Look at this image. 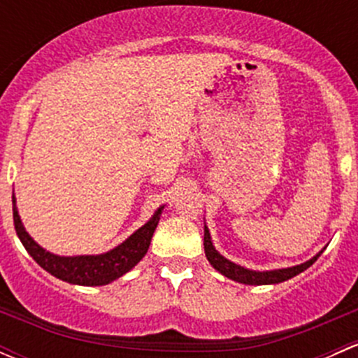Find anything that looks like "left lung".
Masks as SVG:
<instances>
[{"label":"left lung","mask_w":358,"mask_h":358,"mask_svg":"<svg viewBox=\"0 0 358 358\" xmlns=\"http://www.w3.org/2000/svg\"><path fill=\"white\" fill-rule=\"evenodd\" d=\"M204 252L208 262L211 263L213 268L218 270L222 275L229 277V279L236 280V282L241 284H249V286H265V284H279L284 282V280L291 279V277L298 275V273L305 272L310 265L317 262L319 255L313 256L308 262L301 263V265L289 266V268H279V270H266V272H256V270H248L244 266L237 265V263L230 262V259L223 258L218 251H216L215 246L211 243V236H209L208 227H204Z\"/></svg>","instance_id":"1"}]
</instances>
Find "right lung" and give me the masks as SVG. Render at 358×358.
Masks as SVG:
<instances>
[{"mask_svg": "<svg viewBox=\"0 0 358 358\" xmlns=\"http://www.w3.org/2000/svg\"><path fill=\"white\" fill-rule=\"evenodd\" d=\"M12 202L15 232L29 255L34 258V262L41 268L55 275L57 279L66 280L69 284H78V286H106V284L129 272L145 256L147 249L150 246V241H152L154 230H156L159 218H161L162 209H164V206H161L145 225L140 227L135 234H131L117 248L110 249L103 255L57 256L43 249L25 232L22 222H20L19 211H17L15 196L12 197Z\"/></svg>", "mask_w": 358, "mask_h": 358, "instance_id": "obj_1", "label": "right lung"}]
</instances>
